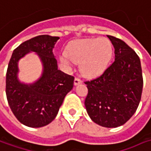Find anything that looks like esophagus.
<instances>
[{
  "label": "esophagus",
  "mask_w": 151,
  "mask_h": 151,
  "mask_svg": "<svg viewBox=\"0 0 151 151\" xmlns=\"http://www.w3.org/2000/svg\"><path fill=\"white\" fill-rule=\"evenodd\" d=\"M82 83V79H80L79 78H75V79H74V84H75V85H78V84H80V83Z\"/></svg>",
  "instance_id": "esophagus-1"
}]
</instances>
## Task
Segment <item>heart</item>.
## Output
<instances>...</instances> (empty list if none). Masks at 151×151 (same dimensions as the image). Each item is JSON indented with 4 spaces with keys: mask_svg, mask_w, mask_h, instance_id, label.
Listing matches in <instances>:
<instances>
[{
    "mask_svg": "<svg viewBox=\"0 0 151 151\" xmlns=\"http://www.w3.org/2000/svg\"><path fill=\"white\" fill-rule=\"evenodd\" d=\"M114 55V47L107 38L86 39L71 43L61 62L70 67L72 62L80 63L82 74L95 78L102 74L109 67Z\"/></svg>",
    "mask_w": 151,
    "mask_h": 151,
    "instance_id": "obj_1",
    "label": "heart"
}]
</instances>
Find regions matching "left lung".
I'll list each match as a JSON object with an SVG mask.
<instances>
[{"label": "left lung", "mask_w": 151, "mask_h": 151, "mask_svg": "<svg viewBox=\"0 0 151 151\" xmlns=\"http://www.w3.org/2000/svg\"><path fill=\"white\" fill-rule=\"evenodd\" d=\"M115 49V61L101 75L87 84L84 105L91 120L106 128L123 125L140 102L143 76L140 60L124 41L107 35Z\"/></svg>", "instance_id": "left-lung-1"}]
</instances>
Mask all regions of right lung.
<instances>
[{
    "label": "right lung",
    "mask_w": 151,
    "mask_h": 151,
    "mask_svg": "<svg viewBox=\"0 0 151 151\" xmlns=\"http://www.w3.org/2000/svg\"><path fill=\"white\" fill-rule=\"evenodd\" d=\"M58 40L59 37L39 35L22 43L12 55L6 71V94L12 113L25 126L40 128L51 122L73 87L74 77L57 68L52 49ZM30 51L41 57L44 70L37 82L28 86L17 79V63Z\"/></svg>",
    "instance_id": "add662e5"
}]
</instances>
